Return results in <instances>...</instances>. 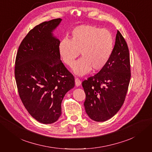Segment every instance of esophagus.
Segmentation results:
<instances>
[{"mask_svg":"<svg viewBox=\"0 0 152 152\" xmlns=\"http://www.w3.org/2000/svg\"><path fill=\"white\" fill-rule=\"evenodd\" d=\"M75 85L76 86H79L81 84V81L79 79V78H75Z\"/></svg>","mask_w":152,"mask_h":152,"instance_id":"34e87169","label":"esophagus"}]
</instances>
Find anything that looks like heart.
<instances>
[{
  "instance_id": "heart-1",
  "label": "heart",
  "mask_w": 152,
  "mask_h": 152,
  "mask_svg": "<svg viewBox=\"0 0 152 152\" xmlns=\"http://www.w3.org/2000/svg\"><path fill=\"white\" fill-rule=\"evenodd\" d=\"M114 45L112 34L107 29L82 25L76 26L70 33V38L61 40L58 54L63 62L71 66L80 52L82 58L74 63L72 70L77 75H83L93 69L99 71L108 63Z\"/></svg>"
}]
</instances>
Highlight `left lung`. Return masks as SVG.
Segmentation results:
<instances>
[{"instance_id":"8db88e82","label":"left lung","mask_w":152,"mask_h":152,"mask_svg":"<svg viewBox=\"0 0 152 152\" xmlns=\"http://www.w3.org/2000/svg\"><path fill=\"white\" fill-rule=\"evenodd\" d=\"M130 79L129 52L118 30L107 65L82 83L86 93L85 110L92 120L104 122L118 112L125 101Z\"/></svg>"}]
</instances>
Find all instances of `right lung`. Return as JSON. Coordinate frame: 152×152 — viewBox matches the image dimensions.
<instances>
[{"mask_svg":"<svg viewBox=\"0 0 152 152\" xmlns=\"http://www.w3.org/2000/svg\"><path fill=\"white\" fill-rule=\"evenodd\" d=\"M57 18L35 26L22 40L15 61L18 93L27 111L38 122H56L61 102L75 86L74 77L61 61L60 41L53 31L61 21Z\"/></svg>","mask_w":152,"mask_h":152,"instance_id":"obj_1","label":"right lung"}]
</instances>
